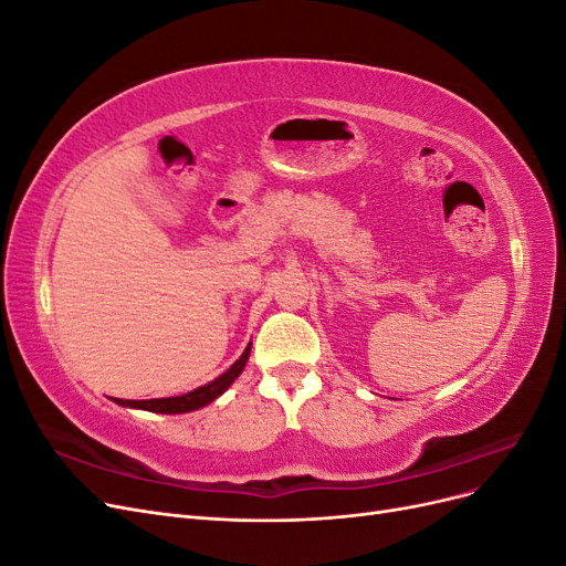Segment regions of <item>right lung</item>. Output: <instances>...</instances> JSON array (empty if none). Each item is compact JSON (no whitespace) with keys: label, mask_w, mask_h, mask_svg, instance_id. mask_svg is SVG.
<instances>
[{"label":"right lung","mask_w":566,"mask_h":566,"mask_svg":"<svg viewBox=\"0 0 566 566\" xmlns=\"http://www.w3.org/2000/svg\"><path fill=\"white\" fill-rule=\"evenodd\" d=\"M250 347L252 342L245 347V352L241 354V358L227 370L221 373L219 378H214L212 382L202 385L193 391H186L181 397H167V399H144V401H129V399H115V403L119 406H129V408H142V410H150V413H188V410H198L202 406L212 403L217 397L224 394L238 375L243 373L248 358H250Z\"/></svg>","instance_id":"right-lung-1"}]
</instances>
